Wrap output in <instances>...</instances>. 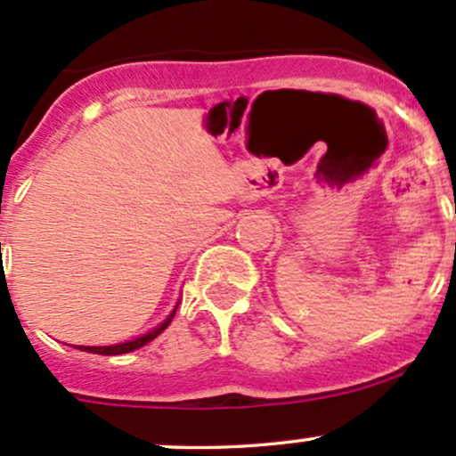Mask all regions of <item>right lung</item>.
I'll return each instance as SVG.
<instances>
[{
    "label": "right lung",
    "instance_id": "add662e5",
    "mask_svg": "<svg viewBox=\"0 0 456 456\" xmlns=\"http://www.w3.org/2000/svg\"><path fill=\"white\" fill-rule=\"evenodd\" d=\"M175 309H177V305H175ZM175 309H173L171 316H168L167 321L162 322V325H158L156 330H151L149 333H144V336L134 338V340L120 342V345H111V346H77V349H83V351H87V354H98V355H120V354H129V351H135V349H140V346L147 345V342H151L153 338H158L159 333L167 330L168 322H171L173 316H175Z\"/></svg>",
    "mask_w": 456,
    "mask_h": 456
}]
</instances>
